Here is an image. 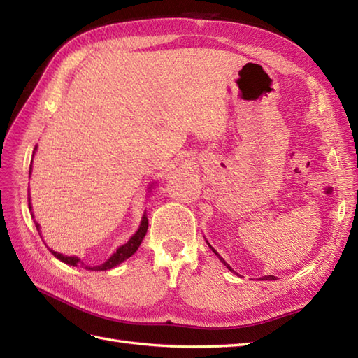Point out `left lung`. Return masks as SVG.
I'll return each mask as SVG.
<instances>
[{
    "mask_svg": "<svg viewBox=\"0 0 358 358\" xmlns=\"http://www.w3.org/2000/svg\"><path fill=\"white\" fill-rule=\"evenodd\" d=\"M210 249H212V250H214V252H215V249H214V248H212V246H210ZM215 254H217V252H215ZM217 255H218V254H217ZM218 257H220V255H218ZM220 260H222V262H223V263H224V264L227 266V263H226V262L223 260V258H222V257H220ZM227 269H231V268H229V266H227ZM231 271H232V269H231ZM262 280H275V277H273V275H268V277H264V278H262Z\"/></svg>",
    "mask_w": 358,
    "mask_h": 358,
    "instance_id": "obj_1",
    "label": "left lung"
}]
</instances>
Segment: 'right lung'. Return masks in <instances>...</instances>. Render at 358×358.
<instances>
[{"instance_id":"right-lung-1","label":"right lung","mask_w":358,"mask_h":358,"mask_svg":"<svg viewBox=\"0 0 358 358\" xmlns=\"http://www.w3.org/2000/svg\"><path fill=\"white\" fill-rule=\"evenodd\" d=\"M36 149V148H35ZM35 154V150H34ZM30 169H32V163H30ZM27 201H29V209H30V199L27 196ZM36 226V231H40V226H38V223H35ZM148 226H149V222H148V217L143 215V220H141V224H140V229L135 232L134 237L129 240L126 245L120 246L117 249V252L113 254L108 262H104L103 264L100 266H94V268H89V266H86V269H90V271H108V269H112L115 268L117 264L123 263L124 260H127L129 257H131L132 254L136 252V249H138V246L141 245V241L144 238V235H146L148 232ZM50 252L55 255L58 260H62L63 263H67L71 266H83V263L80 262L78 257H67V255H63V254H58V252H53V250H50Z\"/></svg>"}]
</instances>
